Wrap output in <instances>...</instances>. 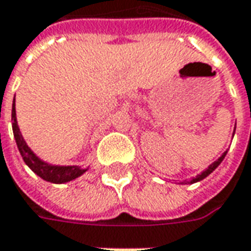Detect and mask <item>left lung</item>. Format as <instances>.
Returning <instances> with one entry per match:
<instances>
[{
    "label": "left lung",
    "mask_w": 251,
    "mask_h": 251,
    "mask_svg": "<svg viewBox=\"0 0 251 251\" xmlns=\"http://www.w3.org/2000/svg\"><path fill=\"white\" fill-rule=\"evenodd\" d=\"M235 128H236V127H235ZM233 135H235V132H233ZM226 153H227V151H225V152H224V153H222V155H221V156H219V158H218V159L215 160V162H212V163H211V165H209V166H208V168L205 169V170H202V172H201L200 175H197L196 177L191 178L190 181H181L180 184H193V183H197V181H201L202 178H205V177H207V176H209V175H211V173H212V172H214V170H215V169H217L218 166L221 165V162L225 159Z\"/></svg>",
    "instance_id": "obj_1"
}]
</instances>
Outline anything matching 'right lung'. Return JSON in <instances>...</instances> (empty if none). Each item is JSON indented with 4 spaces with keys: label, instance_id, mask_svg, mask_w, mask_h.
<instances>
[{
    "label": "right lung",
    "instance_id": "1",
    "mask_svg": "<svg viewBox=\"0 0 251 251\" xmlns=\"http://www.w3.org/2000/svg\"><path fill=\"white\" fill-rule=\"evenodd\" d=\"M12 131H14L15 141L18 145V150L21 152V156L24 158L25 163L32 169V172L36 173L39 177H42L46 181H50L54 184H63L68 183L71 180H75L76 177L82 176L83 173L88 170L82 169L81 166H60V165H51L47 163L43 159H40L33 151L29 148V145L26 144L22 132L19 130L18 121H16V110H15V98L12 103Z\"/></svg>",
    "mask_w": 251,
    "mask_h": 251
}]
</instances>
